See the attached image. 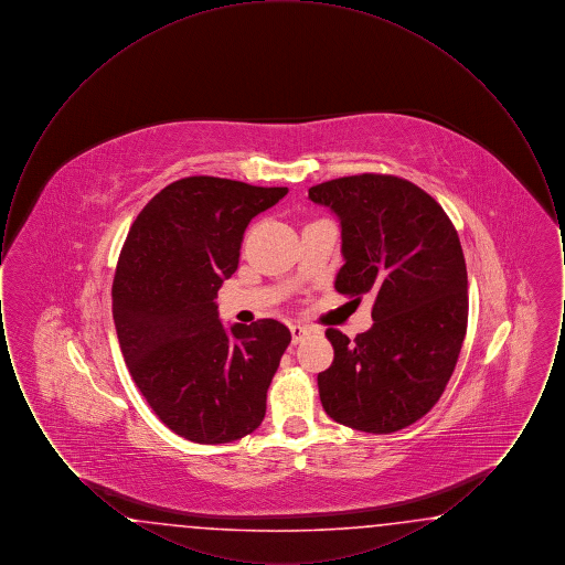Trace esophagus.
Returning a JSON list of instances; mask_svg holds the SVG:
<instances>
[{"label": "esophagus", "instance_id": "1", "mask_svg": "<svg viewBox=\"0 0 565 565\" xmlns=\"http://www.w3.org/2000/svg\"><path fill=\"white\" fill-rule=\"evenodd\" d=\"M290 332H292V343H300L311 332V328H307L302 323H290Z\"/></svg>", "mask_w": 565, "mask_h": 565}]
</instances>
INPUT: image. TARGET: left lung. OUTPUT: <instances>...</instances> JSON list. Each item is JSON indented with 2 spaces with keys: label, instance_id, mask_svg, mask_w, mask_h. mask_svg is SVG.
I'll list each match as a JSON object with an SVG mask.
<instances>
[{
  "label": "left lung",
  "instance_id": "obj_1",
  "mask_svg": "<svg viewBox=\"0 0 565 565\" xmlns=\"http://www.w3.org/2000/svg\"><path fill=\"white\" fill-rule=\"evenodd\" d=\"M341 220L345 265L334 288L375 296L373 326L353 341L337 328L318 375L323 411L343 426L392 434L422 419L454 375L468 326V275L456 226L413 182L362 173L309 189Z\"/></svg>",
  "mask_w": 565,
  "mask_h": 565
}]
</instances>
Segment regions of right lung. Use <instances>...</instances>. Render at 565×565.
I'll return each mask as SVG.
<instances>
[{
	"mask_svg": "<svg viewBox=\"0 0 565 565\" xmlns=\"http://www.w3.org/2000/svg\"><path fill=\"white\" fill-rule=\"evenodd\" d=\"M286 194L184 178L150 199L122 245L111 286L120 350L146 403L192 443H233L265 419L292 334L277 320L226 330L214 298L237 270L249 220Z\"/></svg>",
	"mask_w": 565,
	"mask_h": 565,
	"instance_id": "obj_1",
	"label": "right lung"
}]
</instances>
